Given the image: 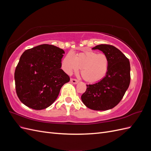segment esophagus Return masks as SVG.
Instances as JSON below:
<instances>
[{"label":"esophagus","instance_id":"34e87169","mask_svg":"<svg viewBox=\"0 0 151 151\" xmlns=\"http://www.w3.org/2000/svg\"><path fill=\"white\" fill-rule=\"evenodd\" d=\"M70 82H71L72 83L74 84H77V83H79V81H77V80H76V79H70Z\"/></svg>","mask_w":151,"mask_h":151}]
</instances>
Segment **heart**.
<instances>
[{
  "instance_id": "1",
  "label": "heart",
  "mask_w": 151,
  "mask_h": 151,
  "mask_svg": "<svg viewBox=\"0 0 151 151\" xmlns=\"http://www.w3.org/2000/svg\"><path fill=\"white\" fill-rule=\"evenodd\" d=\"M109 64V59L106 55L86 51L77 54L75 57L70 53H68L63 59L62 67L67 74H71L81 68V74L83 78L93 83L106 76Z\"/></svg>"
}]
</instances>
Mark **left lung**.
Listing matches in <instances>:
<instances>
[{"label":"left lung","instance_id":"1","mask_svg":"<svg viewBox=\"0 0 151 151\" xmlns=\"http://www.w3.org/2000/svg\"><path fill=\"white\" fill-rule=\"evenodd\" d=\"M93 50H101L109 59L107 74L93 84L87 86L81 96L83 103L89 109L98 111L110 109L120 103L130 83L129 60L120 50L109 45H99Z\"/></svg>","mask_w":151,"mask_h":151}]
</instances>
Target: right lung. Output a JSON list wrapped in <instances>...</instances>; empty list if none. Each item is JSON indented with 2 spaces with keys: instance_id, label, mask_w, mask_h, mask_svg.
I'll use <instances>...</instances> for the list:
<instances>
[{
  "instance_id": "right-lung-1",
  "label": "right lung",
  "mask_w": 151,
  "mask_h": 151,
  "mask_svg": "<svg viewBox=\"0 0 151 151\" xmlns=\"http://www.w3.org/2000/svg\"><path fill=\"white\" fill-rule=\"evenodd\" d=\"M63 50L43 44L26 50L16 68V90L20 101L36 110L48 108L70 78L62 67Z\"/></svg>"
}]
</instances>
